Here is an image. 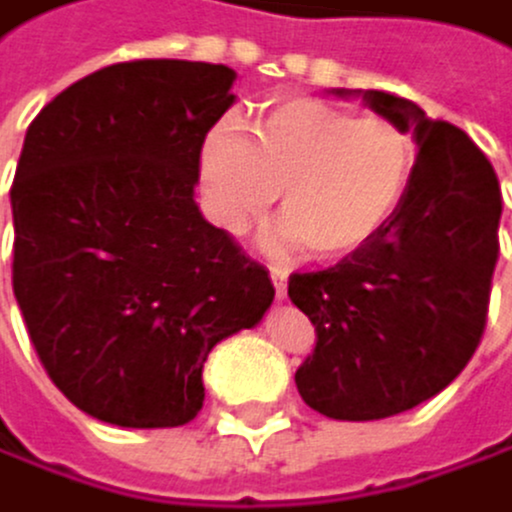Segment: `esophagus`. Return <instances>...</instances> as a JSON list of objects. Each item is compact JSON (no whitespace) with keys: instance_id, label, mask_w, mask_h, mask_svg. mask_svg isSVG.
Wrapping results in <instances>:
<instances>
[{"instance_id":"34e87169","label":"esophagus","mask_w":512,"mask_h":512,"mask_svg":"<svg viewBox=\"0 0 512 512\" xmlns=\"http://www.w3.org/2000/svg\"><path fill=\"white\" fill-rule=\"evenodd\" d=\"M269 275H272V285H275L278 300H285V294H288V272H285V269H278V266H272Z\"/></svg>"}]
</instances>
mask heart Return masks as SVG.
I'll return each instance as SVG.
<instances>
[{"label":"heart","instance_id":"b5f03b06","mask_svg":"<svg viewBox=\"0 0 512 512\" xmlns=\"http://www.w3.org/2000/svg\"><path fill=\"white\" fill-rule=\"evenodd\" d=\"M412 167L415 142L402 126L316 97L278 100L250 135L218 126L199 154L205 199L227 231H243L278 193V240H297L313 259L348 256L377 237Z\"/></svg>","mask_w":512,"mask_h":512}]
</instances>
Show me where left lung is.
Segmentation results:
<instances>
[{"mask_svg":"<svg viewBox=\"0 0 512 512\" xmlns=\"http://www.w3.org/2000/svg\"><path fill=\"white\" fill-rule=\"evenodd\" d=\"M364 100L412 129V180L361 250L288 278V297L316 326L294 383L313 412L335 421L408 412L459 377L485 332L500 253L504 199L485 151L405 97L367 91Z\"/></svg>","mask_w":512,"mask_h":512,"instance_id":"obj_1","label":"left lung"}]
</instances>
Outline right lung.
<instances>
[{
    "label": "right lung",
    "mask_w": 512,
    "mask_h": 512,
    "mask_svg": "<svg viewBox=\"0 0 512 512\" xmlns=\"http://www.w3.org/2000/svg\"><path fill=\"white\" fill-rule=\"evenodd\" d=\"M234 78L212 62H116L27 126L12 288L43 370L97 421L189 424L212 348L272 307L269 272L193 199Z\"/></svg>",
    "instance_id": "obj_1"
}]
</instances>
